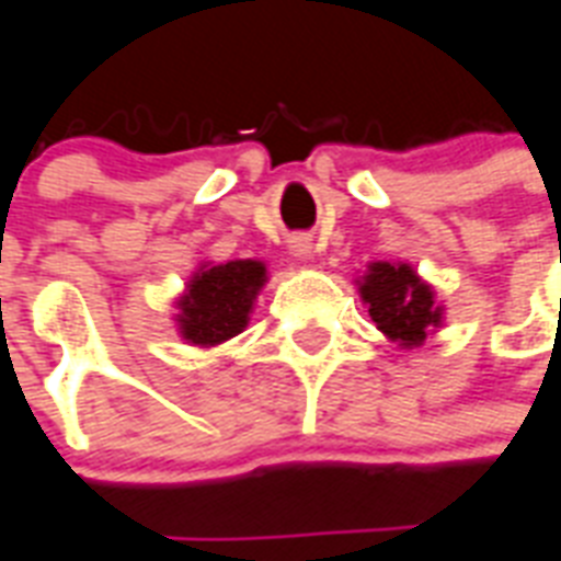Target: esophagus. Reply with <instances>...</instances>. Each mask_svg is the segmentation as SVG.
<instances>
[{
	"instance_id": "obj_1",
	"label": "esophagus",
	"mask_w": 561,
	"mask_h": 561,
	"mask_svg": "<svg viewBox=\"0 0 561 561\" xmlns=\"http://www.w3.org/2000/svg\"><path fill=\"white\" fill-rule=\"evenodd\" d=\"M288 250H290V255L297 259V262H306L308 255H311V238H308V236H290L288 238Z\"/></svg>"
}]
</instances>
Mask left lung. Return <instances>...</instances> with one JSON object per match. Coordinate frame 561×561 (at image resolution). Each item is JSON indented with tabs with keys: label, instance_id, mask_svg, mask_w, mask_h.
I'll list each match as a JSON object with an SVG mask.
<instances>
[{
	"label": "left lung",
	"instance_id": "left-lung-1",
	"mask_svg": "<svg viewBox=\"0 0 561 561\" xmlns=\"http://www.w3.org/2000/svg\"><path fill=\"white\" fill-rule=\"evenodd\" d=\"M358 294L378 332L401 350H416L443 325L445 308L434 288L404 262H373L360 276Z\"/></svg>",
	"mask_w": 561,
	"mask_h": 561
}]
</instances>
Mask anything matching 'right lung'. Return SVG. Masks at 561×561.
I'll return each mask as SVG.
<instances>
[{
    "mask_svg": "<svg viewBox=\"0 0 561 561\" xmlns=\"http://www.w3.org/2000/svg\"><path fill=\"white\" fill-rule=\"evenodd\" d=\"M267 282V267L255 259L227 264L203 262L178 299L180 337L188 346L211 350L247 329L253 302Z\"/></svg>",
    "mask_w": 561,
    "mask_h": 561,
    "instance_id": "right-lung-1",
    "label": "right lung"
}]
</instances>
